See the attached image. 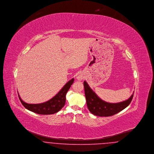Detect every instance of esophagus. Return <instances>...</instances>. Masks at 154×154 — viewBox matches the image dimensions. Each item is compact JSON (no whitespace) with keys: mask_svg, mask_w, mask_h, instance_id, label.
<instances>
[{"mask_svg":"<svg viewBox=\"0 0 154 154\" xmlns=\"http://www.w3.org/2000/svg\"><path fill=\"white\" fill-rule=\"evenodd\" d=\"M77 79H78L79 80H82L83 79V78H82V75H79V76L77 77Z\"/></svg>","mask_w":154,"mask_h":154,"instance_id":"obj_1","label":"esophagus"}]
</instances>
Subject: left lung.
<instances>
[{"instance_id":"8db88e82","label":"left lung","mask_w":154,"mask_h":154,"mask_svg":"<svg viewBox=\"0 0 154 154\" xmlns=\"http://www.w3.org/2000/svg\"><path fill=\"white\" fill-rule=\"evenodd\" d=\"M84 86L87 107L91 113L98 116L108 117L120 112L129 105L134 95L133 93L128 100L121 102L108 103L100 98L85 81Z\"/></svg>"}]
</instances>
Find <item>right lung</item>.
<instances>
[{"label":"right lung","instance_id":"add662e5","mask_svg":"<svg viewBox=\"0 0 154 154\" xmlns=\"http://www.w3.org/2000/svg\"><path fill=\"white\" fill-rule=\"evenodd\" d=\"M74 82V79L67 82L60 91L51 100L45 102L30 104L24 102L18 94V98L23 105L28 110L39 115H51L59 112L66 102V95Z\"/></svg>","mask_w":154,"mask_h":154}]
</instances>
